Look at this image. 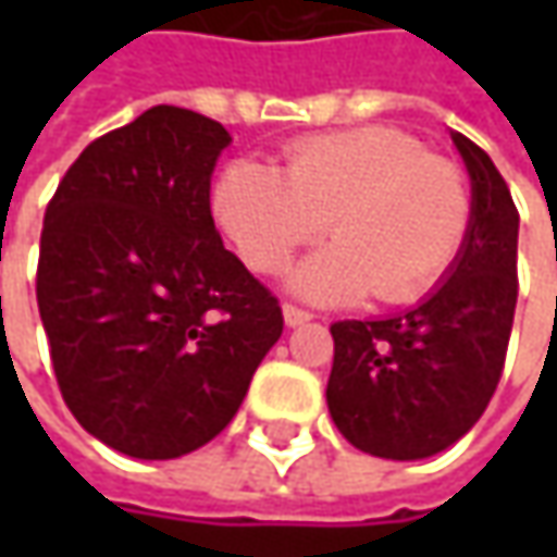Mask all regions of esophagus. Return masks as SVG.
I'll return each mask as SVG.
<instances>
[{"mask_svg":"<svg viewBox=\"0 0 557 557\" xmlns=\"http://www.w3.org/2000/svg\"><path fill=\"white\" fill-rule=\"evenodd\" d=\"M285 325H290V329H297V325H304V322H310L312 312L300 310V307H294V304H285Z\"/></svg>","mask_w":557,"mask_h":557,"instance_id":"1","label":"esophagus"}]
</instances>
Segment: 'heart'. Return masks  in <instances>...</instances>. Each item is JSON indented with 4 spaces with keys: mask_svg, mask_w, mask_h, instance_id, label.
I'll return each instance as SVG.
<instances>
[{
    "mask_svg": "<svg viewBox=\"0 0 557 557\" xmlns=\"http://www.w3.org/2000/svg\"><path fill=\"white\" fill-rule=\"evenodd\" d=\"M213 213L257 272L288 267L329 223L334 245L294 269L297 294L344 304L372 294L416 304L459 260L471 228V188L453 161L412 136L366 126L290 145L282 176L263 163H228Z\"/></svg>",
    "mask_w": 557,
    "mask_h": 557,
    "instance_id": "obj_1",
    "label": "heart"
}]
</instances>
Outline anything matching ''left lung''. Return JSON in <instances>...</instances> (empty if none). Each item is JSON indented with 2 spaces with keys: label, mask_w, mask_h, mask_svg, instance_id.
I'll list each match as a JSON object with an SVG mask.
<instances>
[{
  "label": "left lung",
  "mask_w": 557,
  "mask_h": 557,
  "mask_svg": "<svg viewBox=\"0 0 557 557\" xmlns=\"http://www.w3.org/2000/svg\"><path fill=\"white\" fill-rule=\"evenodd\" d=\"M471 173V228L449 278L387 319L334 322L329 412L377 459L437 456L483 416L518 304V207L481 145L453 133Z\"/></svg>",
  "instance_id": "1"
}]
</instances>
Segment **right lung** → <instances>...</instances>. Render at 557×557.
I'll use <instances>...</instances> for the list:
<instances>
[{
	"instance_id": "add662e5",
	"label": "right lung",
	"mask_w": 557,
	"mask_h": 557,
	"mask_svg": "<svg viewBox=\"0 0 557 557\" xmlns=\"http://www.w3.org/2000/svg\"><path fill=\"white\" fill-rule=\"evenodd\" d=\"M223 123L158 104L89 141L46 207L36 304L74 418L133 459H180L235 418L285 319L225 250Z\"/></svg>"
}]
</instances>
